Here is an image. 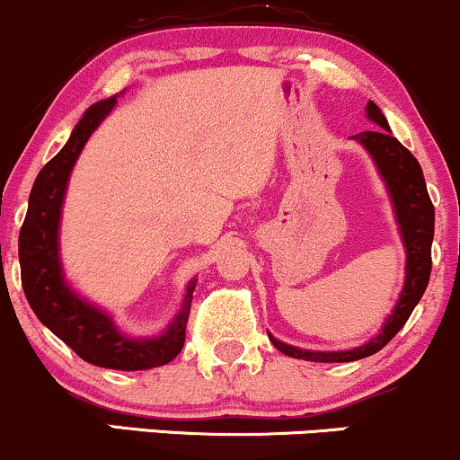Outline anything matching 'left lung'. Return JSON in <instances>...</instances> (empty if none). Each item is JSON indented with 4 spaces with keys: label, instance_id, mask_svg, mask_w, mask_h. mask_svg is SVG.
Listing matches in <instances>:
<instances>
[{
    "label": "left lung",
    "instance_id": "obj_1",
    "mask_svg": "<svg viewBox=\"0 0 460 460\" xmlns=\"http://www.w3.org/2000/svg\"><path fill=\"white\" fill-rule=\"evenodd\" d=\"M366 116L381 129L361 131V134L352 136V140L358 142L372 157L389 194V200H392L395 225H398L400 240H402L406 252L404 285L400 289V296L395 300L392 314L385 318L381 331L369 337L366 344L350 348V350H307V348L285 344L272 332H268L274 348L292 358L315 363H348L374 355L387 346L395 332L402 329L404 322L413 314L415 305L424 296L426 285H429L432 268L430 246L432 235H435V208H432L429 190H426L424 172H421L420 162L415 160L413 153L404 149L394 138L387 119L376 103L369 102L366 105Z\"/></svg>",
    "mask_w": 460,
    "mask_h": 460
}]
</instances>
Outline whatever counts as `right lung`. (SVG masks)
<instances>
[{
  "instance_id": "add662e5",
  "label": "right lung",
  "mask_w": 460,
  "mask_h": 460,
  "mask_svg": "<svg viewBox=\"0 0 460 460\" xmlns=\"http://www.w3.org/2000/svg\"><path fill=\"white\" fill-rule=\"evenodd\" d=\"M114 105L116 94L91 105L71 131L66 145L39 172L30 192L28 216L19 234V263L25 298L47 329L93 366L138 372L166 366L181 352L190 303L199 279L188 283L175 318L162 332L151 337H134L120 331L108 311L84 298L68 283L60 257L62 205L68 179L79 153Z\"/></svg>"
}]
</instances>
